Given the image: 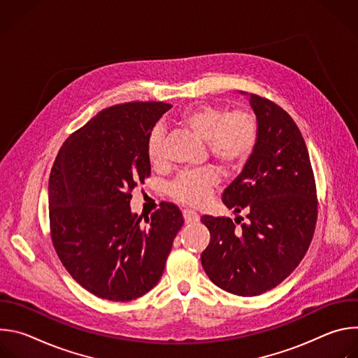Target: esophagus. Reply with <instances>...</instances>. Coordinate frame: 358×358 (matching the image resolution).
Segmentation results:
<instances>
[{
	"mask_svg": "<svg viewBox=\"0 0 358 358\" xmlns=\"http://www.w3.org/2000/svg\"><path fill=\"white\" fill-rule=\"evenodd\" d=\"M182 215H184V221L187 224H195V222L199 221V215L192 210H184Z\"/></svg>",
	"mask_w": 358,
	"mask_h": 358,
	"instance_id": "34e87169",
	"label": "esophagus"
}]
</instances>
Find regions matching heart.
<instances>
[{"label": "heart", "mask_w": 358, "mask_h": 358, "mask_svg": "<svg viewBox=\"0 0 358 358\" xmlns=\"http://www.w3.org/2000/svg\"><path fill=\"white\" fill-rule=\"evenodd\" d=\"M176 122L206 141L210 156L225 169H235L245 163L258 141V119L248 109L227 112L225 108L198 103L181 110ZM163 133L152 130L147 140V160L151 166L163 162ZM218 184V176L211 169L180 174L169 187L170 195L188 206L206 202Z\"/></svg>", "instance_id": "b5f03b06"}]
</instances>
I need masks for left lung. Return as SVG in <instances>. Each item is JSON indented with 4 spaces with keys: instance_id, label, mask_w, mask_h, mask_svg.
Instances as JSON below:
<instances>
[{
    "instance_id": "1",
    "label": "left lung",
    "mask_w": 358,
    "mask_h": 358,
    "mask_svg": "<svg viewBox=\"0 0 358 358\" xmlns=\"http://www.w3.org/2000/svg\"><path fill=\"white\" fill-rule=\"evenodd\" d=\"M258 141L222 202L238 217L202 215L211 241L201 255L208 278L238 296H258L300 264L317 221V195L308 147L293 119L272 100L249 94ZM236 223H241L239 227Z\"/></svg>"
}]
</instances>
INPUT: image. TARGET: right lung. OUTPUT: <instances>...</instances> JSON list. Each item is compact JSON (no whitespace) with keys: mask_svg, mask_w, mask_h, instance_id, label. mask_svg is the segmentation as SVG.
Masks as SVG:
<instances>
[{"mask_svg":"<svg viewBox=\"0 0 358 358\" xmlns=\"http://www.w3.org/2000/svg\"><path fill=\"white\" fill-rule=\"evenodd\" d=\"M171 109L163 101H129L97 113L61 147L49 176L50 238L62 265L100 299L129 301L160 280L180 208L162 202L141 222L131 191L151 167L147 140Z\"/></svg>","mask_w":358,"mask_h":358,"instance_id":"obj_1","label":"right lung"}]
</instances>
